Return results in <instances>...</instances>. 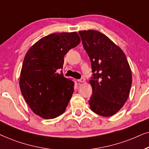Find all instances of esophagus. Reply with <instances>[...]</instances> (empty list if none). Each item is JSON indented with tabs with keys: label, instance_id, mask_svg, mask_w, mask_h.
Instances as JSON below:
<instances>
[{
	"label": "esophagus",
	"instance_id": "obj_1",
	"mask_svg": "<svg viewBox=\"0 0 149 149\" xmlns=\"http://www.w3.org/2000/svg\"><path fill=\"white\" fill-rule=\"evenodd\" d=\"M79 82H85V78H80V80H78Z\"/></svg>",
	"mask_w": 149,
	"mask_h": 149
}]
</instances>
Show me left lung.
<instances>
[{
	"label": "left lung",
	"mask_w": 149,
	"mask_h": 149,
	"mask_svg": "<svg viewBox=\"0 0 149 149\" xmlns=\"http://www.w3.org/2000/svg\"><path fill=\"white\" fill-rule=\"evenodd\" d=\"M79 34L93 73L89 106L100 116H111L120 110L130 95V65L122 49L104 34L94 30L79 31Z\"/></svg>",
	"instance_id": "1"
}]
</instances>
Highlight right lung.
<instances>
[{
    "label": "right lung",
    "instance_id": "obj_1",
    "mask_svg": "<svg viewBox=\"0 0 149 149\" xmlns=\"http://www.w3.org/2000/svg\"><path fill=\"white\" fill-rule=\"evenodd\" d=\"M80 42L78 33H52L31 47L24 59L19 88L35 114L54 118L65 111L74 90V82L62 71L64 56Z\"/></svg>",
    "mask_w": 149,
    "mask_h": 149
}]
</instances>
